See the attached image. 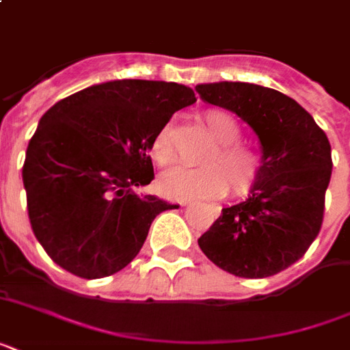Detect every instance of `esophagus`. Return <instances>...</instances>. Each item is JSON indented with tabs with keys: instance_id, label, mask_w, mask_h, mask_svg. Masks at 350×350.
<instances>
[{
	"instance_id": "34e87169",
	"label": "esophagus",
	"mask_w": 350,
	"mask_h": 350,
	"mask_svg": "<svg viewBox=\"0 0 350 350\" xmlns=\"http://www.w3.org/2000/svg\"><path fill=\"white\" fill-rule=\"evenodd\" d=\"M180 205L181 207H185V205H189V202H180ZM218 213V208H216V211H214V214ZM216 216H218V214H216Z\"/></svg>"
}]
</instances>
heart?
Segmentation results:
<instances>
[{"mask_svg":"<svg viewBox=\"0 0 350 350\" xmlns=\"http://www.w3.org/2000/svg\"><path fill=\"white\" fill-rule=\"evenodd\" d=\"M203 121L218 142L205 156L207 163L200 167L178 165L167 170L159 180L161 192L178 200H213L225 196L230 185L232 196H247L263 174V154L239 142L241 129L229 112L208 109L203 112ZM150 154L158 165H169L174 159L170 125H163L156 132L150 142Z\"/></svg>","mask_w":350,"mask_h":350,"instance_id":"obj_1","label":"heart"}]
</instances>
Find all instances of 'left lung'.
<instances>
[{
  "mask_svg": "<svg viewBox=\"0 0 350 350\" xmlns=\"http://www.w3.org/2000/svg\"><path fill=\"white\" fill-rule=\"evenodd\" d=\"M207 103L234 112L260 137L263 174L249 200L221 211L200 249L239 278H267L304 258L320 234L332 174L331 143L304 107L260 85H198Z\"/></svg>",
  "mask_w": 350,
  "mask_h": 350,
  "instance_id": "8db88e82",
  "label": "left lung"
}]
</instances>
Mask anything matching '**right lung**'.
Returning a JSON list of instances; mask_svg holds the SVG:
<instances>
[{
	"label": "right lung",
	"instance_id": "add662e5",
	"mask_svg": "<svg viewBox=\"0 0 350 350\" xmlns=\"http://www.w3.org/2000/svg\"><path fill=\"white\" fill-rule=\"evenodd\" d=\"M194 101L185 85L118 79L43 114L27 147L23 185L34 236L54 263L96 280L136 258L154 218L176 205L132 187L154 180L152 137Z\"/></svg>",
	"mask_w": 350,
	"mask_h": 350
}]
</instances>
